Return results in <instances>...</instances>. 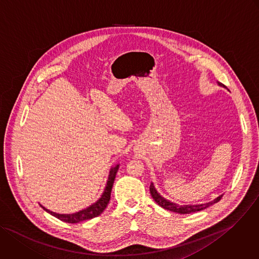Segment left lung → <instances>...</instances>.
<instances>
[{
	"mask_svg": "<svg viewBox=\"0 0 259 259\" xmlns=\"http://www.w3.org/2000/svg\"><path fill=\"white\" fill-rule=\"evenodd\" d=\"M218 84L221 85V87H224L226 88L225 84H223L222 82H219L218 81ZM150 193H151V196L152 198L155 200V202H156L159 206H161L162 208L166 209V210H169V211H172V212H177V213H181V214H188V213H192V212H197V211H200V210H203L205 208L209 207V206H211L212 204L219 202L223 195L219 196L218 198H215L213 201H210L208 203H204V204H198V205H179L177 203H174V202H170L168 201L167 199L163 198L157 191L156 189H155L154 185L151 184L150 185Z\"/></svg>",
	"mask_w": 259,
	"mask_h": 259,
	"instance_id": "1",
	"label": "left lung"
}]
</instances>
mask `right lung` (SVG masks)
<instances>
[{"label":"right lung","mask_w":259,"mask_h":259,"mask_svg":"<svg viewBox=\"0 0 259 259\" xmlns=\"http://www.w3.org/2000/svg\"><path fill=\"white\" fill-rule=\"evenodd\" d=\"M118 167H119V164L115 165L114 167H112L110 169L106 187H105L104 192H103L101 198L97 202H95L94 204L89 206V207H87L85 209H82V210H80L76 213H72V214H60V213H56V212H53V211H51V210L45 208L44 206H41L39 204L40 207L45 211L50 213L51 215H53V217L57 218L58 220H60L62 222H65V223H68V224H77L79 222H83V221H88V220L97 218L98 215H100L103 211L105 210V208L107 207V205L109 203L111 190H112V187H113V183H114Z\"/></svg>","instance_id":"right-lung-1"}]
</instances>
